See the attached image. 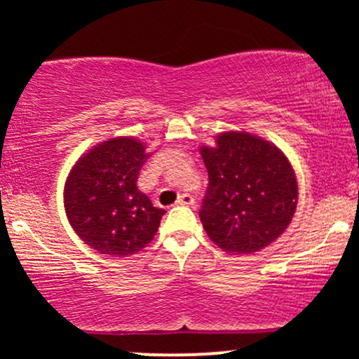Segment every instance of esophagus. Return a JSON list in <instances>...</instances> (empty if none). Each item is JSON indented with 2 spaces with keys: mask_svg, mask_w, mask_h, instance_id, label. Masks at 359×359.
<instances>
[{
  "mask_svg": "<svg viewBox=\"0 0 359 359\" xmlns=\"http://www.w3.org/2000/svg\"><path fill=\"white\" fill-rule=\"evenodd\" d=\"M177 204L179 205H194L196 204V201H194V197L191 194H182V196H179V199H177Z\"/></svg>",
  "mask_w": 359,
  "mask_h": 359,
  "instance_id": "obj_1",
  "label": "esophagus"
}]
</instances>
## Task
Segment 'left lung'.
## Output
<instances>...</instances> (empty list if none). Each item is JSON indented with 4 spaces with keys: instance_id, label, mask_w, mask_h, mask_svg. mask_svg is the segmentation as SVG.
I'll list each match as a JSON object with an SVG mask.
<instances>
[{
    "instance_id": "1",
    "label": "left lung",
    "mask_w": 359,
    "mask_h": 359,
    "mask_svg": "<svg viewBox=\"0 0 359 359\" xmlns=\"http://www.w3.org/2000/svg\"><path fill=\"white\" fill-rule=\"evenodd\" d=\"M209 184L199 217L228 253L263 250L287 229L297 208V180L287 156L265 140L226 131L201 148Z\"/></svg>"
}]
</instances>
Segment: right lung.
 Instances as JSON below:
<instances>
[{
	"mask_svg": "<svg viewBox=\"0 0 359 359\" xmlns=\"http://www.w3.org/2000/svg\"><path fill=\"white\" fill-rule=\"evenodd\" d=\"M148 156L142 142L119 137L94 147L74 165L65 182V212L93 250L128 257L154 240L165 211L137 187Z\"/></svg>",
	"mask_w": 359,
	"mask_h": 359,
	"instance_id": "add662e5",
	"label": "right lung"
}]
</instances>
